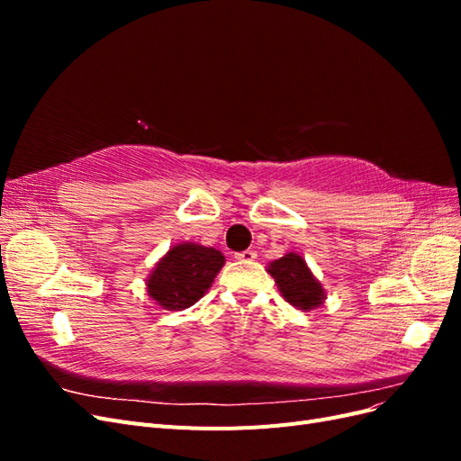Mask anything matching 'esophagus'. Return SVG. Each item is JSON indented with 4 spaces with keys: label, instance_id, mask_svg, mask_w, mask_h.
I'll list each match as a JSON object with an SVG mask.
<instances>
[{
    "label": "esophagus",
    "instance_id": "esophagus-1",
    "mask_svg": "<svg viewBox=\"0 0 461 461\" xmlns=\"http://www.w3.org/2000/svg\"><path fill=\"white\" fill-rule=\"evenodd\" d=\"M234 258H236V259H239V261H254V259L258 258V254L254 252V249H246V252H240V254H236Z\"/></svg>",
    "mask_w": 461,
    "mask_h": 461
}]
</instances>
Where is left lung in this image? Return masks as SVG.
I'll list each match as a JSON object with an SVG mask.
<instances>
[{"instance_id": "8db88e82", "label": "left lung", "mask_w": 461, "mask_h": 461, "mask_svg": "<svg viewBox=\"0 0 461 461\" xmlns=\"http://www.w3.org/2000/svg\"><path fill=\"white\" fill-rule=\"evenodd\" d=\"M267 273L275 278L283 298L296 310L313 312L327 300L323 285L298 252H286L283 258L269 261Z\"/></svg>"}]
</instances>
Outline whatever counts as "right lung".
I'll return each mask as SVG.
<instances>
[{"instance_id":"right-lung-1","label":"right lung","mask_w":461,"mask_h":461,"mask_svg":"<svg viewBox=\"0 0 461 461\" xmlns=\"http://www.w3.org/2000/svg\"><path fill=\"white\" fill-rule=\"evenodd\" d=\"M222 265L225 256L215 248L198 242L175 244L146 276V292L161 310H186L212 288Z\"/></svg>"}]
</instances>
